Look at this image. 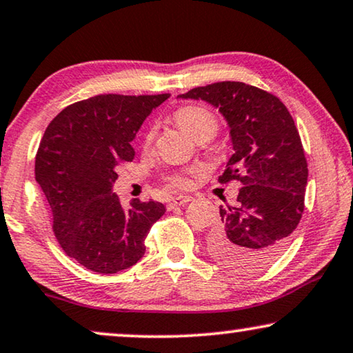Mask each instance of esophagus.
<instances>
[{
    "label": "esophagus",
    "mask_w": 353,
    "mask_h": 353,
    "mask_svg": "<svg viewBox=\"0 0 353 353\" xmlns=\"http://www.w3.org/2000/svg\"><path fill=\"white\" fill-rule=\"evenodd\" d=\"M192 200H193V198L190 195H179V196L172 198L170 206H182V205H185V203L192 201Z\"/></svg>",
    "instance_id": "34e87169"
}]
</instances>
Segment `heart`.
I'll use <instances>...</instances> for the list:
<instances>
[{
	"label": "heart",
	"instance_id": "1",
	"mask_svg": "<svg viewBox=\"0 0 353 353\" xmlns=\"http://www.w3.org/2000/svg\"><path fill=\"white\" fill-rule=\"evenodd\" d=\"M174 120L188 136H192L195 141L200 139L212 137L219 129V121L217 117L206 107L201 105H185L174 113ZM153 131H148L145 136V145L152 142ZM190 172H183V174L171 176V182L176 187H187L190 183Z\"/></svg>",
	"mask_w": 353,
	"mask_h": 353
}]
</instances>
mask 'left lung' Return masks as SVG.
<instances>
[{
  "label": "left lung",
  "mask_w": 353,
  "mask_h": 353,
  "mask_svg": "<svg viewBox=\"0 0 353 353\" xmlns=\"http://www.w3.org/2000/svg\"><path fill=\"white\" fill-rule=\"evenodd\" d=\"M177 97L219 108L233 147L219 182L243 185L236 206L219 208L211 256L241 274L265 269L285 250L304 212L309 170L294 120L274 94L240 81L193 88Z\"/></svg>",
  "instance_id": "8db88e82"
}]
</instances>
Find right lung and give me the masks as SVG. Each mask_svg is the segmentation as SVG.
<instances>
[{"label": "right lung", "instance_id": "right-lung-1", "mask_svg": "<svg viewBox=\"0 0 353 353\" xmlns=\"http://www.w3.org/2000/svg\"><path fill=\"white\" fill-rule=\"evenodd\" d=\"M170 94H102L63 108L44 131L34 179L52 211V230L72 259L97 274L132 267L145 236L165 214L158 201L134 200L125 210L113 193L115 168L131 161V142Z\"/></svg>", "mask_w": 353, "mask_h": 353}]
</instances>
